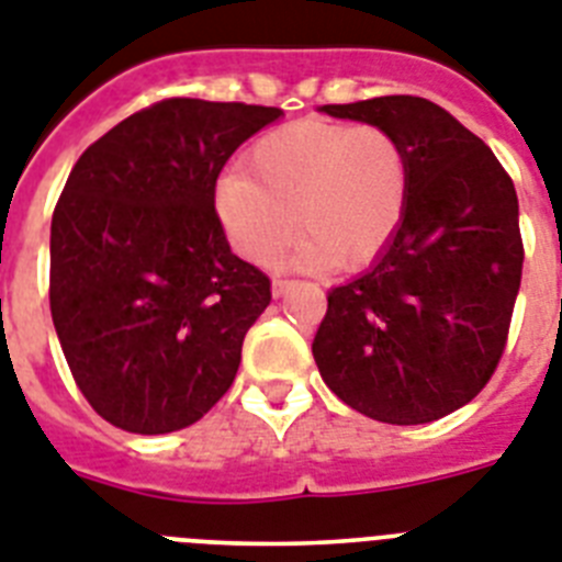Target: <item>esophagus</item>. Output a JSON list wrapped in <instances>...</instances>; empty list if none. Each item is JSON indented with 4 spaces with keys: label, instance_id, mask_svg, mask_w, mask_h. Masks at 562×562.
I'll use <instances>...</instances> for the list:
<instances>
[{
    "label": "esophagus",
    "instance_id": "esophagus-1",
    "mask_svg": "<svg viewBox=\"0 0 562 562\" xmlns=\"http://www.w3.org/2000/svg\"><path fill=\"white\" fill-rule=\"evenodd\" d=\"M290 286H292V281H286V278H276V281H272V295H276V299H281V295H284Z\"/></svg>",
    "mask_w": 562,
    "mask_h": 562
}]
</instances>
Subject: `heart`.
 <instances>
[{"instance_id": "1", "label": "heart", "mask_w": 562, "mask_h": 562, "mask_svg": "<svg viewBox=\"0 0 562 562\" xmlns=\"http://www.w3.org/2000/svg\"><path fill=\"white\" fill-rule=\"evenodd\" d=\"M247 170L217 183L215 206L255 263L276 261L301 226L299 267L359 270L391 244L411 194L405 146L382 125L295 120L255 143Z\"/></svg>"}]
</instances>
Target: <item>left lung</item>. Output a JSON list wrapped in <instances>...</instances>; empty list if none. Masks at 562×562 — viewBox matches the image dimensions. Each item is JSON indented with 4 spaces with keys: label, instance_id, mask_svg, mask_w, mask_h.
<instances>
[{
    "label": "left lung",
    "instance_id": "8db88e82",
    "mask_svg": "<svg viewBox=\"0 0 562 562\" xmlns=\"http://www.w3.org/2000/svg\"><path fill=\"white\" fill-rule=\"evenodd\" d=\"M322 111L396 134L411 194L373 267L327 295L318 373L375 422L442 419L488 384L508 341L526 255L514 183L474 132L425 97Z\"/></svg>",
    "mask_w": 562,
    "mask_h": 562
}]
</instances>
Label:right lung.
Instances as JSON below:
<instances>
[{"instance_id":"1","label":"right lung","mask_w":562,"mask_h":562,"mask_svg":"<svg viewBox=\"0 0 562 562\" xmlns=\"http://www.w3.org/2000/svg\"><path fill=\"white\" fill-rule=\"evenodd\" d=\"M281 109L169 97L86 148L50 217V318L74 382L128 434L201 419L235 382L270 278L229 249L215 183Z\"/></svg>"}]
</instances>
